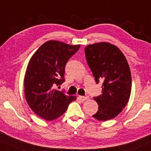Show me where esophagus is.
I'll return each mask as SVG.
<instances>
[{
    "instance_id": "1",
    "label": "esophagus",
    "mask_w": 151,
    "mask_h": 151,
    "mask_svg": "<svg viewBox=\"0 0 151 151\" xmlns=\"http://www.w3.org/2000/svg\"><path fill=\"white\" fill-rule=\"evenodd\" d=\"M78 99L80 100L81 101H86V100L88 99V96H78Z\"/></svg>"
}]
</instances>
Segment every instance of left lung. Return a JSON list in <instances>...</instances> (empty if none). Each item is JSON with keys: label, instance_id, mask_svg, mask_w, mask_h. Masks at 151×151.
Masks as SVG:
<instances>
[{"label": "left lung", "instance_id": "left-lung-1", "mask_svg": "<svg viewBox=\"0 0 151 151\" xmlns=\"http://www.w3.org/2000/svg\"><path fill=\"white\" fill-rule=\"evenodd\" d=\"M84 50L96 82L103 81L102 94L93 98L99 110L93 117L100 121L113 119L122 111L130 97L132 75L127 60L117 46L108 42L88 45Z\"/></svg>", "mask_w": 151, "mask_h": 151}]
</instances>
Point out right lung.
<instances>
[{
	"instance_id": "1",
	"label": "right lung",
	"mask_w": 151,
	"mask_h": 151,
	"mask_svg": "<svg viewBox=\"0 0 151 151\" xmlns=\"http://www.w3.org/2000/svg\"><path fill=\"white\" fill-rule=\"evenodd\" d=\"M80 45L48 41L31 58L24 80V95L30 108L47 121L60 117L76 96H67L55 87L65 81V68Z\"/></svg>"
}]
</instances>
